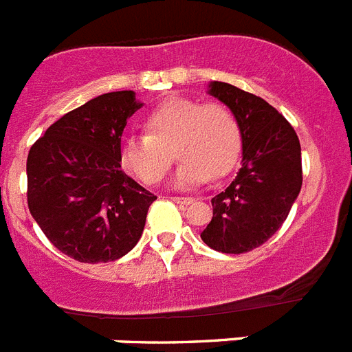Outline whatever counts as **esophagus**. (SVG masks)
<instances>
[{"mask_svg": "<svg viewBox=\"0 0 352 352\" xmlns=\"http://www.w3.org/2000/svg\"><path fill=\"white\" fill-rule=\"evenodd\" d=\"M174 203H178V204H192L195 201V199L192 197H173Z\"/></svg>", "mask_w": 352, "mask_h": 352, "instance_id": "obj_1", "label": "esophagus"}]
</instances>
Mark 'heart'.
Masks as SVG:
<instances>
[{
    "instance_id": "obj_1",
    "label": "heart",
    "mask_w": 352,
    "mask_h": 352,
    "mask_svg": "<svg viewBox=\"0 0 352 352\" xmlns=\"http://www.w3.org/2000/svg\"><path fill=\"white\" fill-rule=\"evenodd\" d=\"M142 135L123 139L121 167L144 185L166 178L174 155L182 160L176 185H201L226 176L241 151V126L223 102H201L174 96L144 118Z\"/></svg>"
}]
</instances>
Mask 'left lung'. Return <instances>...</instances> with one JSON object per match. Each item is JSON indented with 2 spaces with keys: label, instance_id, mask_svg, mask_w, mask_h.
I'll return each mask as SVG.
<instances>
[{
  "label": "left lung",
  "instance_id": "obj_1",
  "mask_svg": "<svg viewBox=\"0 0 352 352\" xmlns=\"http://www.w3.org/2000/svg\"><path fill=\"white\" fill-rule=\"evenodd\" d=\"M210 88L238 118L243 166L231 185L211 199L213 219L201 238L222 254H247L280 229L300 194V139L291 123L261 96L219 80Z\"/></svg>",
  "mask_w": 352,
  "mask_h": 352
}]
</instances>
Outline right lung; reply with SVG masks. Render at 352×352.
Wrapping results in <instances>:
<instances>
[{"instance_id":"right-lung-1","label":"right lung","mask_w":352,"mask_h":352,"mask_svg":"<svg viewBox=\"0 0 352 352\" xmlns=\"http://www.w3.org/2000/svg\"><path fill=\"white\" fill-rule=\"evenodd\" d=\"M133 91L96 96L52 123L28 153V208L43 234L79 263H109L142 234L157 195L121 170Z\"/></svg>"}]
</instances>
